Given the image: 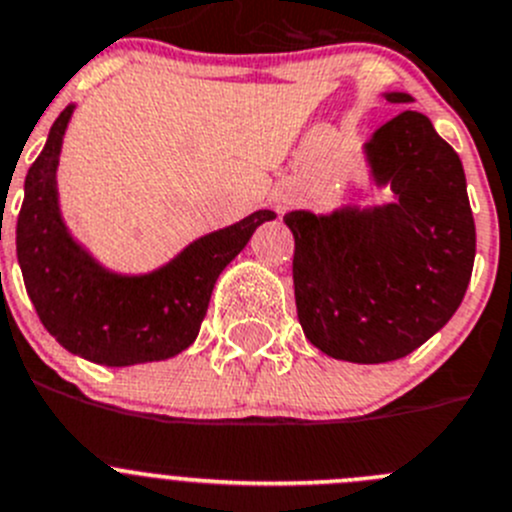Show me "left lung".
<instances>
[{"label": "left lung", "mask_w": 512, "mask_h": 512, "mask_svg": "<svg viewBox=\"0 0 512 512\" xmlns=\"http://www.w3.org/2000/svg\"><path fill=\"white\" fill-rule=\"evenodd\" d=\"M412 103L409 93H384ZM389 204L295 209L298 321L318 351L351 364L409 356L460 308L475 262V219L455 148L424 113L401 111L364 143Z\"/></svg>", "instance_id": "1"}]
</instances>
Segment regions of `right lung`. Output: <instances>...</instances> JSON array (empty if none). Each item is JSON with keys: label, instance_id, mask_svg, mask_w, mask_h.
Wrapping results in <instances>:
<instances>
[{"label": "right lung", "instance_id": "add662e5", "mask_svg": "<svg viewBox=\"0 0 512 512\" xmlns=\"http://www.w3.org/2000/svg\"><path fill=\"white\" fill-rule=\"evenodd\" d=\"M73 111L75 105H68L57 116L42 154L27 171L17 219V260L27 295L50 336L85 361H166L197 341L217 278L275 212L260 209L204 234L151 272L108 270L62 219L57 166Z\"/></svg>", "mask_w": 512, "mask_h": 512}]
</instances>
